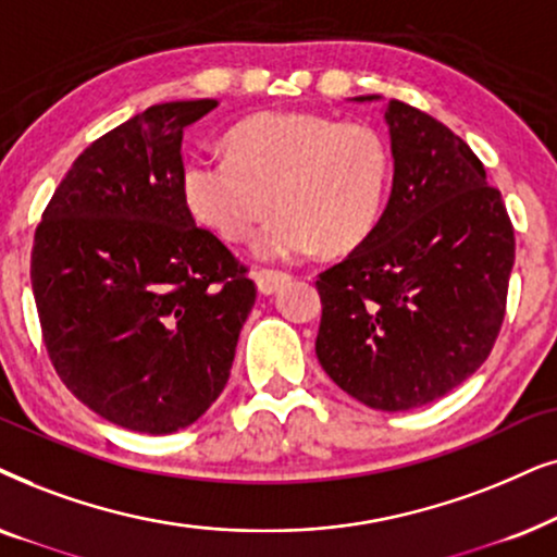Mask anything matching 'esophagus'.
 Masks as SVG:
<instances>
[{
	"instance_id": "1",
	"label": "esophagus",
	"mask_w": 557,
	"mask_h": 557,
	"mask_svg": "<svg viewBox=\"0 0 557 557\" xmlns=\"http://www.w3.org/2000/svg\"><path fill=\"white\" fill-rule=\"evenodd\" d=\"M255 283L259 287V293L272 295V293H277L283 285L290 283V272H283V270H257L255 272Z\"/></svg>"
}]
</instances>
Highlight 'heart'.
Masks as SVG:
<instances>
[{"label":"heart","instance_id":"obj_1","mask_svg":"<svg viewBox=\"0 0 557 557\" xmlns=\"http://www.w3.org/2000/svg\"><path fill=\"white\" fill-rule=\"evenodd\" d=\"M392 160L382 135L361 122L302 111H267L232 132V154L196 152L183 196L201 224L226 242L257 236V255L300 259L348 251L372 234L384 209Z\"/></svg>","mask_w":557,"mask_h":557}]
</instances>
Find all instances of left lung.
Listing matches in <instances>:
<instances>
[{
    "label": "left lung",
    "instance_id": "1",
    "mask_svg": "<svg viewBox=\"0 0 557 557\" xmlns=\"http://www.w3.org/2000/svg\"><path fill=\"white\" fill-rule=\"evenodd\" d=\"M384 119L389 203L344 262L318 274L315 354L346 395L403 412L448 395L488 359L507 313L515 226L446 124L405 101H389Z\"/></svg>",
    "mask_w": 557,
    "mask_h": 557
}]
</instances>
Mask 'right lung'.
<instances>
[{
  "label": "right lung",
  "mask_w": 557,
  "mask_h": 557,
  "mask_svg": "<svg viewBox=\"0 0 557 557\" xmlns=\"http://www.w3.org/2000/svg\"><path fill=\"white\" fill-rule=\"evenodd\" d=\"M219 101L145 109L78 154L35 228L29 280L61 382L168 435L224 392L257 285L183 196V129Z\"/></svg>",
  "instance_id": "obj_1"
}]
</instances>
